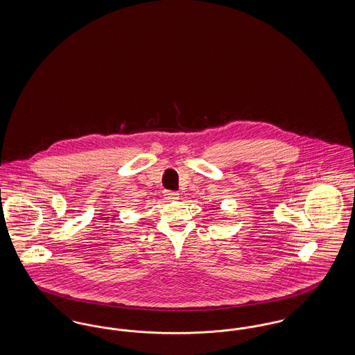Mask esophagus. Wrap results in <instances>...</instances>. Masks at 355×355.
Wrapping results in <instances>:
<instances>
[{
    "mask_svg": "<svg viewBox=\"0 0 355 355\" xmlns=\"http://www.w3.org/2000/svg\"><path fill=\"white\" fill-rule=\"evenodd\" d=\"M164 196H165V200H168L169 202H173V201H177V200H178V193H177V191H169V190H166Z\"/></svg>",
    "mask_w": 355,
    "mask_h": 355,
    "instance_id": "1",
    "label": "esophagus"
}]
</instances>
